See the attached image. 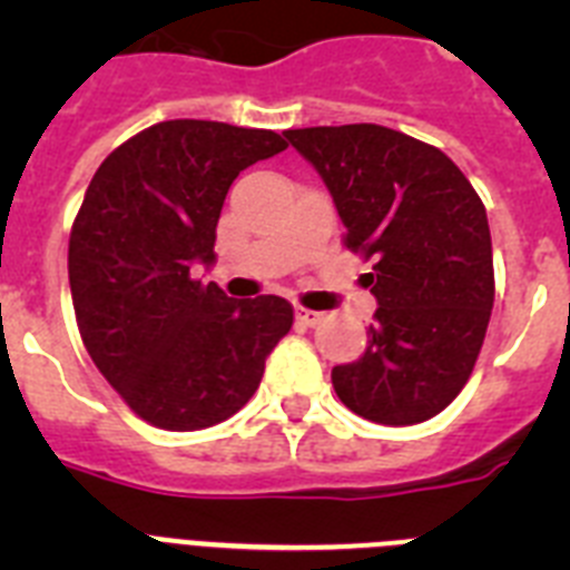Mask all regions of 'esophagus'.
I'll return each instance as SVG.
<instances>
[{"label":"esophagus","instance_id":"1","mask_svg":"<svg viewBox=\"0 0 570 570\" xmlns=\"http://www.w3.org/2000/svg\"><path fill=\"white\" fill-rule=\"evenodd\" d=\"M296 320L302 322V325H308V328H314V325H320L322 320H325V314H320V311H311V308H302V305H296Z\"/></svg>","mask_w":570,"mask_h":570}]
</instances>
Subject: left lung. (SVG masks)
Returning <instances> with one entry per match:
<instances>
[{"label":"left lung","instance_id":"8db88e82","mask_svg":"<svg viewBox=\"0 0 570 570\" xmlns=\"http://www.w3.org/2000/svg\"><path fill=\"white\" fill-rule=\"evenodd\" d=\"M322 176L345 245L374 259L365 354L331 371L336 396L380 425H416L456 400L493 308L485 205L440 148L382 125L285 130Z\"/></svg>","mask_w":570,"mask_h":570}]
</instances>
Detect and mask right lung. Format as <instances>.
I'll return each instance as SVG.
<instances>
[{
  "mask_svg": "<svg viewBox=\"0 0 570 570\" xmlns=\"http://www.w3.org/2000/svg\"><path fill=\"white\" fill-rule=\"evenodd\" d=\"M274 130L170 119L99 165L68 245L77 325L99 374L136 416L199 431L254 396L294 325L282 296L230 299L196 279L239 170L285 150Z\"/></svg>",
  "mask_w": 570,
  "mask_h": 570,
  "instance_id": "right-lung-1",
  "label": "right lung"
}]
</instances>
